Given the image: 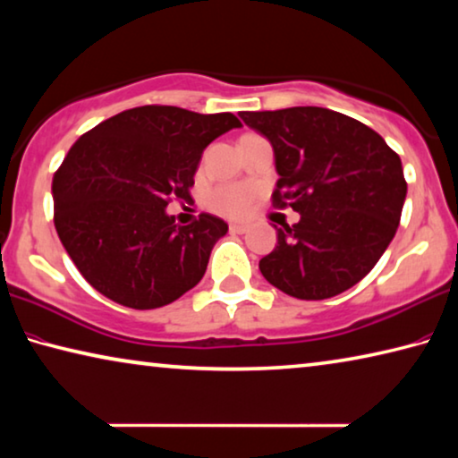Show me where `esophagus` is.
<instances>
[{"label":"esophagus","instance_id":"obj_1","mask_svg":"<svg viewBox=\"0 0 458 458\" xmlns=\"http://www.w3.org/2000/svg\"><path fill=\"white\" fill-rule=\"evenodd\" d=\"M246 230H249V226H246V224H238V222L230 224V232H232V234H244Z\"/></svg>","mask_w":458,"mask_h":458}]
</instances>
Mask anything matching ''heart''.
Wrapping results in <instances>:
<instances>
[{"mask_svg":"<svg viewBox=\"0 0 458 458\" xmlns=\"http://www.w3.org/2000/svg\"><path fill=\"white\" fill-rule=\"evenodd\" d=\"M252 198L250 187L246 185H222L214 190L209 195V208L217 214L238 217L249 209V203Z\"/></svg>","mask_w":458,"mask_h":458,"instance_id":"1","label":"heart"}]
</instances>
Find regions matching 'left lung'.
Returning <instances> with one entry per match:
<instances>
[{"mask_svg": "<svg viewBox=\"0 0 458 458\" xmlns=\"http://www.w3.org/2000/svg\"><path fill=\"white\" fill-rule=\"evenodd\" d=\"M273 147V203L300 222L277 228L263 277L297 300H328L365 277L394 241L408 185L402 161L359 120L326 107L241 112Z\"/></svg>", "mask_w": 458, "mask_h": 458, "instance_id": "1", "label": "left lung"}]
</instances>
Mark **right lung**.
<instances>
[{
    "label": "right lung",
    "mask_w": 458,
    "mask_h": 458,
    "mask_svg": "<svg viewBox=\"0 0 458 458\" xmlns=\"http://www.w3.org/2000/svg\"><path fill=\"white\" fill-rule=\"evenodd\" d=\"M234 114L142 106L101 122L72 144L53 179L55 226L79 273L120 306L155 310L198 285L228 224L166 214L190 199L203 150L241 128Z\"/></svg>",
    "instance_id": "right-lung-1"
}]
</instances>
